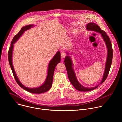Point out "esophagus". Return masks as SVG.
<instances>
[{
  "label": "esophagus",
  "mask_w": 122,
  "mask_h": 122,
  "mask_svg": "<svg viewBox=\"0 0 122 122\" xmlns=\"http://www.w3.org/2000/svg\"><path fill=\"white\" fill-rule=\"evenodd\" d=\"M66 56V55L65 53H63V52H62V53H61V58L63 59L65 57V56Z\"/></svg>",
  "instance_id": "1"
}]
</instances>
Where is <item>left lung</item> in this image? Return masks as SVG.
Here are the masks:
<instances>
[{
  "instance_id": "obj_1",
  "label": "left lung",
  "mask_w": 122,
  "mask_h": 122,
  "mask_svg": "<svg viewBox=\"0 0 122 122\" xmlns=\"http://www.w3.org/2000/svg\"><path fill=\"white\" fill-rule=\"evenodd\" d=\"M86 29L88 30L94 31L101 34V36L102 37L104 42H105L107 48V57L105 66V71H104L103 78L100 83L97 86L93 87L87 88L84 87L77 80L73 68V63L71 58L70 56H68L69 53L67 52V56L65 58L64 62L67 71L68 79L69 81H70L71 83L73 85V86L76 89L82 92L90 91L95 89L100 84H101L105 81L109 73L110 69L112 63L113 56V50L111 44V41L109 37L107 35L106 33L104 31L102 30L98 25L94 23H89L88 24H87L86 25Z\"/></svg>"
}]
</instances>
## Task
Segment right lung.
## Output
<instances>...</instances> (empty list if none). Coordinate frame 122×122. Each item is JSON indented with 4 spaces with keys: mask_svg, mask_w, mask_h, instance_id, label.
<instances>
[{
    "mask_svg": "<svg viewBox=\"0 0 122 122\" xmlns=\"http://www.w3.org/2000/svg\"><path fill=\"white\" fill-rule=\"evenodd\" d=\"M34 25H29L23 27L19 33L14 37L11 44L10 46L8 52V59L10 66L11 67V71H12L14 77L18 84L21 87V88L24 90L34 94H41L48 91L51 87L52 83H53V76L55 71V69L57 64L60 63L61 61V55L60 51H57L53 58L50 60L48 64L47 75L46 79L44 82V83L39 87L36 88H29L23 85L19 81L18 77L17 76L16 72L14 71V69L12 64V54L13 49L14 47V44L18 40V39L22 36L24 32L30 28L33 27Z\"/></svg>",
    "mask_w": 122,
    "mask_h": 122,
    "instance_id": "1",
    "label": "right lung"
}]
</instances>
